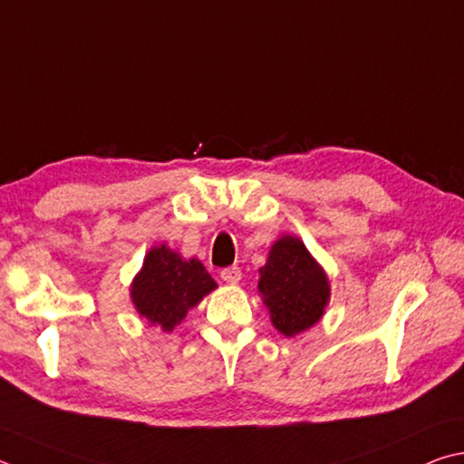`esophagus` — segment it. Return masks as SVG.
Wrapping results in <instances>:
<instances>
[{"label":"esophagus","mask_w":464,"mask_h":464,"mask_svg":"<svg viewBox=\"0 0 464 464\" xmlns=\"http://www.w3.org/2000/svg\"><path fill=\"white\" fill-rule=\"evenodd\" d=\"M221 280L227 282V284H239L241 269L237 266H231V267L221 269Z\"/></svg>","instance_id":"obj_1"}]
</instances>
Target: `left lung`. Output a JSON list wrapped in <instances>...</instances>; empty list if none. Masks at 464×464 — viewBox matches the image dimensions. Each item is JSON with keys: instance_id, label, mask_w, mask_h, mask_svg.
<instances>
[{"instance_id": "1", "label": "left lung", "mask_w": 464, "mask_h": 464, "mask_svg": "<svg viewBox=\"0 0 464 464\" xmlns=\"http://www.w3.org/2000/svg\"><path fill=\"white\" fill-rule=\"evenodd\" d=\"M257 290L272 324L284 336L314 326L331 298L324 269L294 235H282L269 249L266 266L259 267Z\"/></svg>"}]
</instances>
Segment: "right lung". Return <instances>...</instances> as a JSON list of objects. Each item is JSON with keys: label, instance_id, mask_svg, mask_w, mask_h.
<instances>
[{"label": "right lung", "instance_id": "right-lung-1", "mask_svg": "<svg viewBox=\"0 0 464 464\" xmlns=\"http://www.w3.org/2000/svg\"><path fill=\"white\" fill-rule=\"evenodd\" d=\"M215 288V280L197 257L184 259L170 247L160 246L146 254L130 294L140 316L170 333Z\"/></svg>", "mask_w": 464, "mask_h": 464}]
</instances>
